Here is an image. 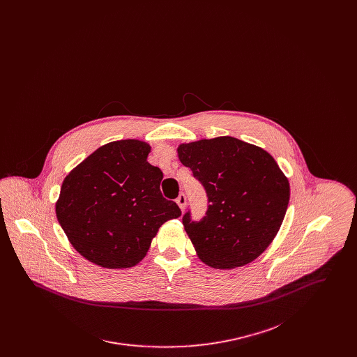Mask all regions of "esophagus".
<instances>
[{
    "mask_svg": "<svg viewBox=\"0 0 357 357\" xmlns=\"http://www.w3.org/2000/svg\"><path fill=\"white\" fill-rule=\"evenodd\" d=\"M176 204H178V206H179L182 210H185L187 204L186 195H185V194H179V197L176 198Z\"/></svg>",
    "mask_w": 357,
    "mask_h": 357,
    "instance_id": "esophagus-1",
    "label": "esophagus"
}]
</instances>
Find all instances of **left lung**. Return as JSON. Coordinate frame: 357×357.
<instances>
[{"label": "left lung", "instance_id": "1", "mask_svg": "<svg viewBox=\"0 0 357 357\" xmlns=\"http://www.w3.org/2000/svg\"><path fill=\"white\" fill-rule=\"evenodd\" d=\"M207 195L201 221L182 222L199 258L215 269L243 266L262 255L277 236L288 208L290 187L272 155L231 136L178 147Z\"/></svg>", "mask_w": 357, "mask_h": 357}]
</instances>
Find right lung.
<instances>
[{
    "label": "right lung",
    "instance_id": "add662e5",
    "mask_svg": "<svg viewBox=\"0 0 357 357\" xmlns=\"http://www.w3.org/2000/svg\"><path fill=\"white\" fill-rule=\"evenodd\" d=\"M150 144L127 139L104 144L66 176L57 221L72 246L108 269L132 268L165 222L181 208L163 198V172L147 162Z\"/></svg>",
    "mask_w": 357,
    "mask_h": 357
}]
</instances>
